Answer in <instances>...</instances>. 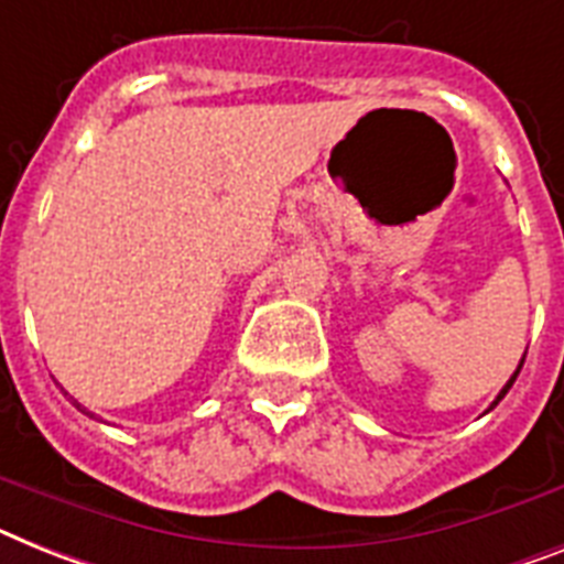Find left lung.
I'll list each match as a JSON object with an SVG mask.
<instances>
[{"label": "left lung", "mask_w": 564, "mask_h": 564, "mask_svg": "<svg viewBox=\"0 0 564 564\" xmlns=\"http://www.w3.org/2000/svg\"><path fill=\"white\" fill-rule=\"evenodd\" d=\"M522 362H524V360H522ZM522 362H519V369H516V371H513V377H510V380H507V386H505V389H501V392H499V398L492 400V406H490V409H496V406H499V400H501V398H505V394H507V392H510V386H513V380H516V377H519V371H522Z\"/></svg>", "instance_id": "left-lung-1"}]
</instances>
